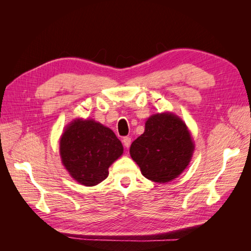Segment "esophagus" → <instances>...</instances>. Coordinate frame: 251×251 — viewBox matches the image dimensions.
<instances>
[{
	"label": "esophagus",
	"mask_w": 251,
	"mask_h": 251,
	"mask_svg": "<svg viewBox=\"0 0 251 251\" xmlns=\"http://www.w3.org/2000/svg\"><path fill=\"white\" fill-rule=\"evenodd\" d=\"M123 142H124V146H125L126 149H128V148H130V146H131L132 140H131L130 137H124Z\"/></svg>",
	"instance_id": "1"
}]
</instances>
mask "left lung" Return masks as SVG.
<instances>
[{"label": "left lung", "mask_w": 251, "mask_h": 251, "mask_svg": "<svg viewBox=\"0 0 251 251\" xmlns=\"http://www.w3.org/2000/svg\"><path fill=\"white\" fill-rule=\"evenodd\" d=\"M194 150V141L183 120L165 112L147 120L144 133L131 144L130 154L144 177L165 183L187 168Z\"/></svg>", "instance_id": "left-lung-1"}]
</instances>
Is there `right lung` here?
<instances>
[{"mask_svg":"<svg viewBox=\"0 0 251 251\" xmlns=\"http://www.w3.org/2000/svg\"><path fill=\"white\" fill-rule=\"evenodd\" d=\"M123 153V144L114 132L93 119L73 120L59 140L66 170L86 186L97 185L107 178L110 165Z\"/></svg>","mask_w":251,"mask_h":251,"instance_id":"1","label":"right lung"}]
</instances>
